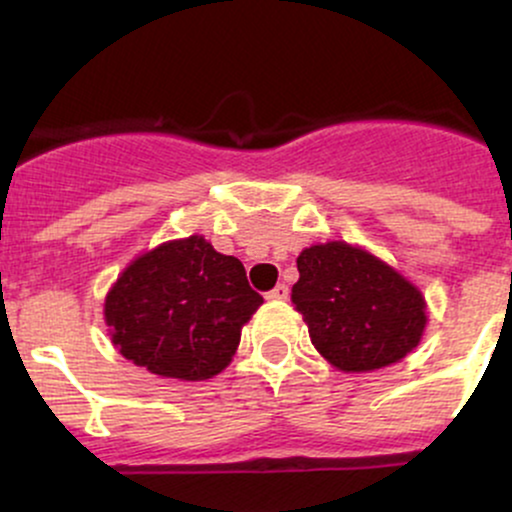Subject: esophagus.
<instances>
[{
  "mask_svg": "<svg viewBox=\"0 0 512 512\" xmlns=\"http://www.w3.org/2000/svg\"><path fill=\"white\" fill-rule=\"evenodd\" d=\"M289 298V286L286 284H276L272 291L267 293V301H286Z\"/></svg>",
  "mask_w": 512,
  "mask_h": 512,
  "instance_id": "esophagus-1",
  "label": "esophagus"
}]
</instances>
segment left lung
I'll list each match as a JSON object with an SVG mask.
<instances>
[{
  "mask_svg": "<svg viewBox=\"0 0 512 512\" xmlns=\"http://www.w3.org/2000/svg\"><path fill=\"white\" fill-rule=\"evenodd\" d=\"M291 301L310 342L332 366L363 373L397 363L426 327L421 291L366 250L346 243L313 245L298 255Z\"/></svg>",
  "mask_w": 512,
  "mask_h": 512,
  "instance_id": "8db88e82",
  "label": "left lung"
}]
</instances>
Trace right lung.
<instances>
[{"label": "right lung", "instance_id": "right-lung-1", "mask_svg": "<svg viewBox=\"0 0 512 512\" xmlns=\"http://www.w3.org/2000/svg\"><path fill=\"white\" fill-rule=\"evenodd\" d=\"M264 301L243 262L202 236L137 257L105 298L120 354L163 378L207 380L231 363L240 327Z\"/></svg>", "mask_w": 512, "mask_h": 512}]
</instances>
